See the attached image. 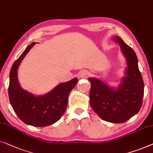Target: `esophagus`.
<instances>
[{
	"label": "esophagus",
	"mask_w": 153,
	"mask_h": 153,
	"mask_svg": "<svg viewBox=\"0 0 153 153\" xmlns=\"http://www.w3.org/2000/svg\"><path fill=\"white\" fill-rule=\"evenodd\" d=\"M89 76H90V73L87 70L81 71L79 73V77H85V78H86V77H89Z\"/></svg>",
	"instance_id": "1"
}]
</instances>
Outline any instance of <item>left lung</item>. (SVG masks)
Instances as JSON below:
<instances>
[{
    "instance_id": "left-lung-1",
    "label": "left lung",
    "mask_w": 153,
    "mask_h": 153,
    "mask_svg": "<svg viewBox=\"0 0 153 153\" xmlns=\"http://www.w3.org/2000/svg\"><path fill=\"white\" fill-rule=\"evenodd\" d=\"M114 40L119 43L123 54L126 57V76L123 78L117 90L109 87L100 79L89 78L91 82L90 105L102 119L114 123H122L140 110L144 84L136 53L121 38L116 36Z\"/></svg>"
}]
</instances>
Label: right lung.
<instances>
[{"label":"right lung","instance_id":"right-lung-1","mask_svg":"<svg viewBox=\"0 0 153 153\" xmlns=\"http://www.w3.org/2000/svg\"><path fill=\"white\" fill-rule=\"evenodd\" d=\"M34 44V42L30 44L13 64L10 73L8 94L13 109L22 121L34 127H46L55 123L64 114L67 107L68 94L78 79L75 77L59 84L48 94L41 96H35L21 89L17 79V70Z\"/></svg>","mask_w":153,"mask_h":153}]
</instances>
